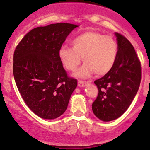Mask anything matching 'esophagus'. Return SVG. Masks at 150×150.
Here are the masks:
<instances>
[{"label":"esophagus","mask_w":150,"mask_h":150,"mask_svg":"<svg viewBox=\"0 0 150 150\" xmlns=\"http://www.w3.org/2000/svg\"><path fill=\"white\" fill-rule=\"evenodd\" d=\"M86 84H87V82H86V81H81V80H79V81H78V86H80V87H83V86H85Z\"/></svg>","instance_id":"obj_1"}]
</instances>
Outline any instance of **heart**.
Segmentation results:
<instances>
[{
	"instance_id": "1",
	"label": "heart",
	"mask_w": 150,
	"mask_h": 150,
	"mask_svg": "<svg viewBox=\"0 0 150 150\" xmlns=\"http://www.w3.org/2000/svg\"><path fill=\"white\" fill-rule=\"evenodd\" d=\"M118 45L110 35L95 31H88L76 37L71 41V47L63 45L58 50V57L65 69L75 71L81 62L85 64L76 73L86 78L95 73L106 74L114 66L118 56Z\"/></svg>"
}]
</instances>
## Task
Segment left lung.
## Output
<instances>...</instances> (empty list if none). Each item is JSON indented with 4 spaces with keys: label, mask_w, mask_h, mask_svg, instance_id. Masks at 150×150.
<instances>
[{
    "label": "left lung",
    "mask_w": 150,
    "mask_h": 150,
    "mask_svg": "<svg viewBox=\"0 0 150 150\" xmlns=\"http://www.w3.org/2000/svg\"><path fill=\"white\" fill-rule=\"evenodd\" d=\"M115 35L118 45L115 64L110 71L95 81L98 95L92 111L103 121H113L126 112L141 82V63L134 47L123 35Z\"/></svg>",
    "instance_id": "8db88e82"
}]
</instances>
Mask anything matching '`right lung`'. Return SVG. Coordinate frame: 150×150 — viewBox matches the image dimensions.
<instances>
[{"label": "right lung", "mask_w": 150, "mask_h": 150, "mask_svg": "<svg viewBox=\"0 0 150 150\" xmlns=\"http://www.w3.org/2000/svg\"><path fill=\"white\" fill-rule=\"evenodd\" d=\"M77 27L57 23L37 27L15 49L13 73L18 91L29 108L44 119L61 116L77 86L58 57L60 47Z\"/></svg>", "instance_id": "add662e5"}]
</instances>
